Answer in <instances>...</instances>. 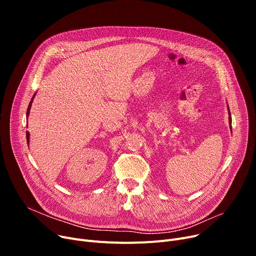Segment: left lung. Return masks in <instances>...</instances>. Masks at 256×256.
Returning a JSON list of instances; mask_svg holds the SVG:
<instances>
[{
	"label": "left lung",
	"instance_id": "1",
	"mask_svg": "<svg viewBox=\"0 0 256 256\" xmlns=\"http://www.w3.org/2000/svg\"><path fill=\"white\" fill-rule=\"evenodd\" d=\"M228 111H230V108H228ZM228 114H230V124H232V117H230V113H228Z\"/></svg>",
	"mask_w": 256,
	"mask_h": 256
}]
</instances>
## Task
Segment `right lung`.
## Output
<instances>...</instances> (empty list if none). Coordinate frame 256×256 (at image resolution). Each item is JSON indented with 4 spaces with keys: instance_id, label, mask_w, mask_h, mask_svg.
Wrapping results in <instances>:
<instances>
[{
    "instance_id": "right-lung-1",
    "label": "right lung",
    "mask_w": 256,
    "mask_h": 256,
    "mask_svg": "<svg viewBox=\"0 0 256 256\" xmlns=\"http://www.w3.org/2000/svg\"><path fill=\"white\" fill-rule=\"evenodd\" d=\"M34 96H35V94H34ZM34 96L32 98V100L30 102V104H29V106H28V110H26V118H28V116H29L30 109H31V106H32V102H33ZM29 140H30V137H29V132H26V142H28V144H29Z\"/></svg>"
}]
</instances>
